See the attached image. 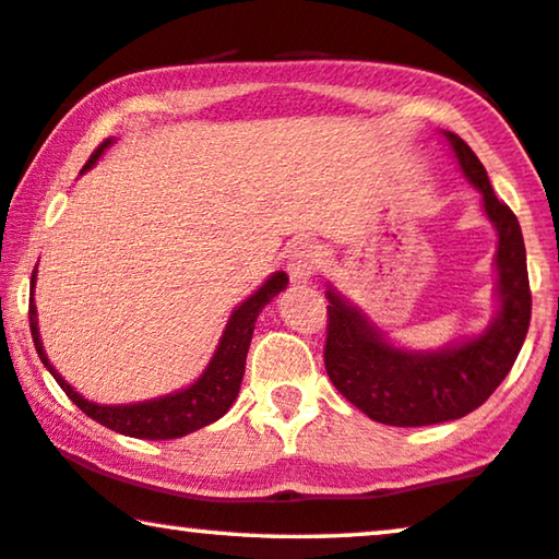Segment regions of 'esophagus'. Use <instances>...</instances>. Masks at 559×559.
Segmentation results:
<instances>
[{"instance_id": "obj_1", "label": "esophagus", "mask_w": 559, "mask_h": 559, "mask_svg": "<svg viewBox=\"0 0 559 559\" xmlns=\"http://www.w3.org/2000/svg\"><path fill=\"white\" fill-rule=\"evenodd\" d=\"M317 260H319V255L311 245H307V242L296 245V248L292 250V255H288V275H292L294 284H309V281L314 278Z\"/></svg>"}]
</instances>
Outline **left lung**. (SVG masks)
Here are the masks:
<instances>
[{
  "instance_id": "obj_1",
  "label": "left lung",
  "mask_w": 559,
  "mask_h": 559,
  "mask_svg": "<svg viewBox=\"0 0 559 559\" xmlns=\"http://www.w3.org/2000/svg\"><path fill=\"white\" fill-rule=\"evenodd\" d=\"M457 166L483 197L496 227L498 311L475 337L440 349H404L349 304L326 288V376L349 404L391 427H427L471 414L493 393L516 360L532 319L526 250L516 214L490 189L488 174L463 138L442 132Z\"/></svg>"
}]
</instances>
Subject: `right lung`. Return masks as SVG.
Wrapping results in <instances>:
<instances>
[{
	"instance_id": "obj_1",
	"label": "right lung",
	"mask_w": 559,
	"mask_h": 559,
	"mask_svg": "<svg viewBox=\"0 0 559 559\" xmlns=\"http://www.w3.org/2000/svg\"><path fill=\"white\" fill-rule=\"evenodd\" d=\"M115 140H104L96 147L92 158L86 160L84 170H88L99 160V155ZM81 170V174H84ZM35 281H37V265L33 271V292H29V332H33V342L37 355H40L43 366L50 370V376L56 378V383L61 385L73 404H76L86 416H92L94 421L104 424L111 431H119L124 437H138V440H176V437L191 435V431L206 427V424L217 421L219 416L229 412V406L235 404L237 393H240V383L245 376V357H248V347L252 340V330H255V319L267 301L273 296H278L288 284V275L284 271L267 275V281L258 288L255 294H250L240 307H237L227 319L225 332H222L219 345L214 349L210 366L204 368V373L197 378L191 385H186L181 391L168 393V396L151 399V401H138V404H94L81 396L71 383L63 381V376L50 366L46 349H43L40 332H37V309L33 301L35 294Z\"/></svg>"
}]
</instances>
